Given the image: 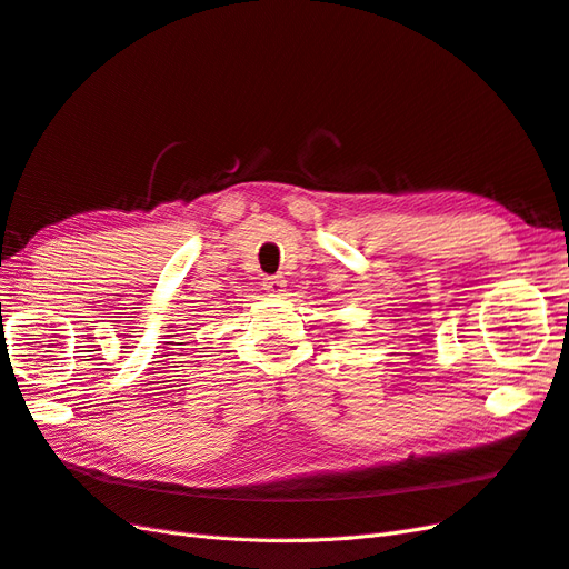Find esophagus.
<instances>
[{
  "label": "esophagus",
  "instance_id": "1",
  "mask_svg": "<svg viewBox=\"0 0 569 569\" xmlns=\"http://www.w3.org/2000/svg\"><path fill=\"white\" fill-rule=\"evenodd\" d=\"M262 286H264L267 293L281 296L283 288H286V281H283V276H267V279L262 281Z\"/></svg>",
  "mask_w": 569,
  "mask_h": 569
}]
</instances>
